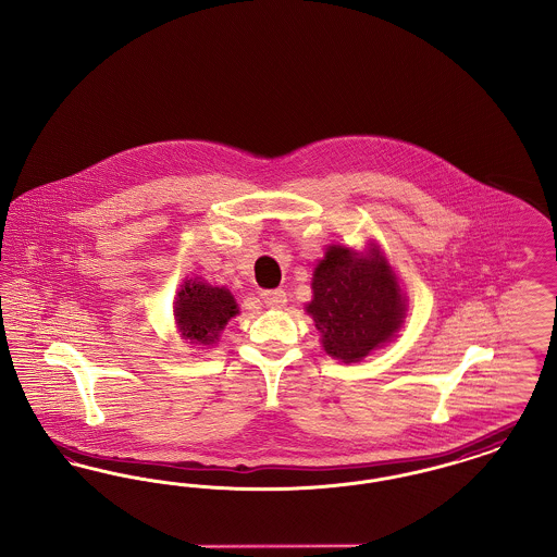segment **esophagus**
<instances>
[{
  "instance_id": "34e87169",
  "label": "esophagus",
  "mask_w": 557,
  "mask_h": 557,
  "mask_svg": "<svg viewBox=\"0 0 557 557\" xmlns=\"http://www.w3.org/2000/svg\"><path fill=\"white\" fill-rule=\"evenodd\" d=\"M261 298H263V302H265L267 307H271V309H282L286 302H288V296H286V292L280 290H265L261 294Z\"/></svg>"
}]
</instances>
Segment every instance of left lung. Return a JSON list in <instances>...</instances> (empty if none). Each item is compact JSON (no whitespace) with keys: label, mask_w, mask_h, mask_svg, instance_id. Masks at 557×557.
<instances>
[{"label":"left lung","mask_w":557,"mask_h":557,"mask_svg":"<svg viewBox=\"0 0 557 557\" xmlns=\"http://www.w3.org/2000/svg\"><path fill=\"white\" fill-rule=\"evenodd\" d=\"M313 315L327 355L352 363L384 345L403 323L405 298L386 261L330 246L313 273Z\"/></svg>","instance_id":"left-lung-1"}]
</instances>
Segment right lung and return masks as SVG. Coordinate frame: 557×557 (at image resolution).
Masks as SVG:
<instances>
[{
  "instance_id": "add662e5",
  "label": "right lung",
  "mask_w": 557,
  "mask_h": 557,
  "mask_svg": "<svg viewBox=\"0 0 557 557\" xmlns=\"http://www.w3.org/2000/svg\"><path fill=\"white\" fill-rule=\"evenodd\" d=\"M238 313L234 296L225 288L187 280L175 302V318L184 336L198 345H211L225 323Z\"/></svg>"
}]
</instances>
